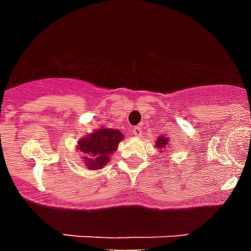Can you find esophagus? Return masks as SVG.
I'll use <instances>...</instances> for the list:
<instances>
[{
	"label": "esophagus",
	"instance_id": "esophagus-1",
	"mask_svg": "<svg viewBox=\"0 0 251 251\" xmlns=\"http://www.w3.org/2000/svg\"><path fill=\"white\" fill-rule=\"evenodd\" d=\"M131 132H132V136H135V138H140L143 134L142 127H134V129L131 130Z\"/></svg>",
	"mask_w": 251,
	"mask_h": 251
}]
</instances>
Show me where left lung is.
<instances>
[{"instance_id": "obj_1", "label": "left lung", "mask_w": 251, "mask_h": 251, "mask_svg": "<svg viewBox=\"0 0 251 251\" xmlns=\"http://www.w3.org/2000/svg\"><path fill=\"white\" fill-rule=\"evenodd\" d=\"M154 147L155 148H158L159 151L163 153V151H167V148H170L171 147V143H170V139L167 138V136L165 135V134H162L161 136H158L157 139H155V143H154ZM165 155V154H163Z\"/></svg>"}]
</instances>
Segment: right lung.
I'll list each match as a JSON object with an SVG mask.
<instances>
[{
    "label": "right lung",
    "instance_id": "add662e5",
    "mask_svg": "<svg viewBox=\"0 0 251 251\" xmlns=\"http://www.w3.org/2000/svg\"><path fill=\"white\" fill-rule=\"evenodd\" d=\"M124 134L116 129L100 127L77 140L76 151H81V161L88 170H100L117 151Z\"/></svg>",
    "mask_w": 251,
    "mask_h": 251
}]
</instances>
